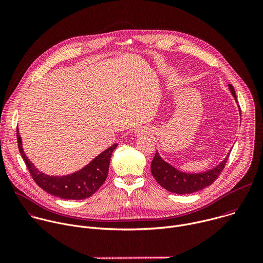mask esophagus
Masks as SVG:
<instances>
[{
	"label": "esophagus",
	"instance_id": "34e87169",
	"mask_svg": "<svg viewBox=\"0 0 263 263\" xmlns=\"http://www.w3.org/2000/svg\"><path fill=\"white\" fill-rule=\"evenodd\" d=\"M151 134V129H149L148 127L146 126H142V127H139L135 130V135L137 137H142V136H147Z\"/></svg>",
	"mask_w": 263,
	"mask_h": 263
}]
</instances>
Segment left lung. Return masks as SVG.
<instances>
[{
    "label": "left lung",
    "mask_w": 263,
    "mask_h": 263,
    "mask_svg": "<svg viewBox=\"0 0 263 263\" xmlns=\"http://www.w3.org/2000/svg\"><path fill=\"white\" fill-rule=\"evenodd\" d=\"M229 89L237 103L236 93L231 84H229ZM229 154L230 153H228L226 158H224L219 164L214 166L212 170H209L204 173L190 174L181 172L178 168L174 167L172 164L164 161L159 155V153L156 152L151 163V172L155 180L158 182V184L162 186L167 192L178 195H189L199 192L212 184L223 170L224 164H226L229 158Z\"/></svg>",
    "instance_id": "8db88e82"
}]
</instances>
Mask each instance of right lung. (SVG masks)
<instances>
[{
	"label": "right lung",
	"mask_w": 263,
	"mask_h": 263,
	"mask_svg": "<svg viewBox=\"0 0 263 263\" xmlns=\"http://www.w3.org/2000/svg\"><path fill=\"white\" fill-rule=\"evenodd\" d=\"M16 134L20 153L33 180L48 194L65 200H83L92 196L100 189L107 178L112 152L118 146V143L112 144L83 168L72 174L50 176L37 170L30 161L24 152L18 129Z\"/></svg>",
	"instance_id": "add662e5"
}]
</instances>
